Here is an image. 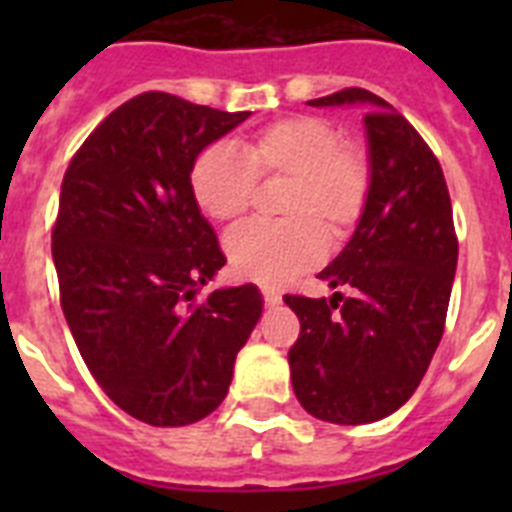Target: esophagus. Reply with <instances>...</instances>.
Listing matches in <instances>:
<instances>
[{"instance_id": "esophagus-1", "label": "esophagus", "mask_w": 512, "mask_h": 512, "mask_svg": "<svg viewBox=\"0 0 512 512\" xmlns=\"http://www.w3.org/2000/svg\"><path fill=\"white\" fill-rule=\"evenodd\" d=\"M261 295H264V302H266V305H279V302H282V295H279L277 289L264 287V289H261Z\"/></svg>"}]
</instances>
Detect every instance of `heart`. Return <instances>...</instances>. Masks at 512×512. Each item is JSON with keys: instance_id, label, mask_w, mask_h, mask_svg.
I'll use <instances>...</instances> for the list:
<instances>
[{"instance_id": "obj_1", "label": "heart", "mask_w": 512, "mask_h": 512, "mask_svg": "<svg viewBox=\"0 0 512 512\" xmlns=\"http://www.w3.org/2000/svg\"><path fill=\"white\" fill-rule=\"evenodd\" d=\"M259 182H284V220L235 230L225 251L235 274L282 284L318 264L325 241L338 246L354 233L372 192V158L325 117L287 115L243 135L238 151L212 143L189 171L194 202L223 225L246 217Z\"/></svg>"}]
</instances>
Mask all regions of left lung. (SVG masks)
<instances>
[{"mask_svg": "<svg viewBox=\"0 0 512 512\" xmlns=\"http://www.w3.org/2000/svg\"><path fill=\"white\" fill-rule=\"evenodd\" d=\"M366 102L372 192L354 238L318 277L330 300L284 295L300 318L289 348L302 408L328 423L387 418L418 390L446 325L459 241L446 179L418 130L369 89L310 99Z\"/></svg>", "mask_w": 512, "mask_h": 512, "instance_id": "8db88e82", "label": "left lung"}]
</instances>
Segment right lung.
I'll use <instances>...</instances> for the list:
<instances>
[{
	"instance_id": "obj_1",
	"label": "right lung",
	"mask_w": 512,
	"mask_h": 512,
	"mask_svg": "<svg viewBox=\"0 0 512 512\" xmlns=\"http://www.w3.org/2000/svg\"><path fill=\"white\" fill-rule=\"evenodd\" d=\"M248 115L143 92L63 174L51 233L63 315L104 395L148 425L210 415L261 318L253 284L202 297L225 253L189 187L202 148Z\"/></svg>"
}]
</instances>
